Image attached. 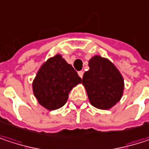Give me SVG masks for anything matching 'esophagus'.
Wrapping results in <instances>:
<instances>
[{
	"mask_svg": "<svg viewBox=\"0 0 149 149\" xmlns=\"http://www.w3.org/2000/svg\"><path fill=\"white\" fill-rule=\"evenodd\" d=\"M77 73H78V76H79V77H80L81 78L83 77V76H84V72H82V71H80V72H78Z\"/></svg>",
	"mask_w": 149,
	"mask_h": 149,
	"instance_id": "1",
	"label": "esophagus"
}]
</instances>
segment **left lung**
<instances>
[{"label":"left lung","mask_w":149,"mask_h":149,"mask_svg":"<svg viewBox=\"0 0 149 149\" xmlns=\"http://www.w3.org/2000/svg\"><path fill=\"white\" fill-rule=\"evenodd\" d=\"M89 67L82 79L89 100L97 109H109L123 96V78L109 60L100 56L91 58Z\"/></svg>","instance_id":"8db88e82"}]
</instances>
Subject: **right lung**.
<instances>
[{"label": "right lung", "instance_id": "add662e5", "mask_svg": "<svg viewBox=\"0 0 149 149\" xmlns=\"http://www.w3.org/2000/svg\"><path fill=\"white\" fill-rule=\"evenodd\" d=\"M82 79L61 55L49 58L40 67L33 83V90L39 104L49 110L64 106L70 91Z\"/></svg>", "mask_w": 149, "mask_h": 149}]
</instances>
